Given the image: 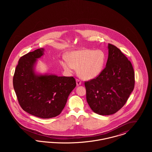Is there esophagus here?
Returning <instances> with one entry per match:
<instances>
[{"label":"esophagus","mask_w":152,"mask_h":152,"mask_svg":"<svg viewBox=\"0 0 152 152\" xmlns=\"http://www.w3.org/2000/svg\"><path fill=\"white\" fill-rule=\"evenodd\" d=\"M76 85H77V86H79L81 84V81L79 80L76 79Z\"/></svg>","instance_id":"esophagus-1"}]
</instances>
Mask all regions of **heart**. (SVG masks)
<instances>
[{"label": "heart", "mask_w": 152, "mask_h": 152, "mask_svg": "<svg viewBox=\"0 0 152 152\" xmlns=\"http://www.w3.org/2000/svg\"><path fill=\"white\" fill-rule=\"evenodd\" d=\"M68 60H62L61 65L66 72H72L78 68L80 76L85 80H92L101 74L105 62V55L100 50L83 49L70 52Z\"/></svg>", "instance_id": "1"}]
</instances>
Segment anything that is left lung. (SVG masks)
<instances>
[{"instance_id": "left-lung-1", "label": "left lung", "mask_w": 152, "mask_h": 152, "mask_svg": "<svg viewBox=\"0 0 152 152\" xmlns=\"http://www.w3.org/2000/svg\"><path fill=\"white\" fill-rule=\"evenodd\" d=\"M106 66L96 79L85 83L88 104L94 113L110 115L128 100L134 87L130 61L116 46L108 44Z\"/></svg>"}]
</instances>
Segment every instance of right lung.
I'll return each instance as SVG.
<instances>
[{
  "label": "right lung",
  "instance_id": "right-lung-1",
  "mask_svg": "<svg viewBox=\"0 0 152 152\" xmlns=\"http://www.w3.org/2000/svg\"><path fill=\"white\" fill-rule=\"evenodd\" d=\"M41 48L22 56L13 78V86L22 108L42 118L59 115L68 96L76 87L73 77L40 73L36 71L38 59L44 55Z\"/></svg>",
  "mask_w": 152,
  "mask_h": 152
}]
</instances>
